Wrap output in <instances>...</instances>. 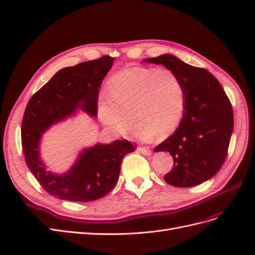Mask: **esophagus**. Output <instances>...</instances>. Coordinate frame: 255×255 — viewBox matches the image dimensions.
Segmentation results:
<instances>
[{"mask_svg":"<svg viewBox=\"0 0 255 255\" xmlns=\"http://www.w3.org/2000/svg\"><path fill=\"white\" fill-rule=\"evenodd\" d=\"M138 151H139L140 153H142L143 155H151V154H152V151L150 149L142 148V146H139V148H138Z\"/></svg>","mask_w":255,"mask_h":255,"instance_id":"esophagus-1","label":"esophagus"}]
</instances>
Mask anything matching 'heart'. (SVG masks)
<instances>
[{"label": "heart", "instance_id": "obj_1", "mask_svg": "<svg viewBox=\"0 0 255 255\" xmlns=\"http://www.w3.org/2000/svg\"><path fill=\"white\" fill-rule=\"evenodd\" d=\"M185 106L183 85L168 69L130 67L113 75L109 91L98 100V115L105 127L123 136L137 122L134 135L149 141L167 137L180 125Z\"/></svg>", "mask_w": 255, "mask_h": 255}]
</instances>
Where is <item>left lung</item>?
<instances>
[{"label":"left lung","instance_id":"obj_1","mask_svg":"<svg viewBox=\"0 0 255 255\" xmlns=\"http://www.w3.org/2000/svg\"><path fill=\"white\" fill-rule=\"evenodd\" d=\"M142 61L165 66L177 75L184 88L183 119L175 132L154 149L173 157V168L165 181L175 187L208 181L225 163L233 134V111L225 90L212 73L172 54Z\"/></svg>","mask_w":255,"mask_h":255}]
</instances>
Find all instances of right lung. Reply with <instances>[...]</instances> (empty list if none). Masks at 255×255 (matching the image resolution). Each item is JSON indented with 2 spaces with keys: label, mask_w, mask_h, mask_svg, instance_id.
Instances as JSON below:
<instances>
[{
  "label": "right lung",
  "mask_w": 255,
  "mask_h": 255,
  "mask_svg": "<svg viewBox=\"0 0 255 255\" xmlns=\"http://www.w3.org/2000/svg\"><path fill=\"white\" fill-rule=\"evenodd\" d=\"M113 63V57L103 56L61 69L27 103L21 128L23 154L30 172L53 197L89 202L106 196L118 182L122 158L134 152L128 140L98 142L84 148L64 173L48 171L41 158L42 136L51 127L73 117L78 111L97 117L99 89Z\"/></svg>",
  "instance_id": "add662e5"
}]
</instances>
